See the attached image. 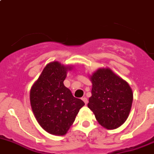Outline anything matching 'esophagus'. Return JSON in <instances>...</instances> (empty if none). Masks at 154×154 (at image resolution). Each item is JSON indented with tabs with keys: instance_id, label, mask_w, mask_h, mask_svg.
I'll return each instance as SVG.
<instances>
[{
	"instance_id": "34e87169",
	"label": "esophagus",
	"mask_w": 154,
	"mask_h": 154,
	"mask_svg": "<svg viewBox=\"0 0 154 154\" xmlns=\"http://www.w3.org/2000/svg\"><path fill=\"white\" fill-rule=\"evenodd\" d=\"M82 99V100H83L84 102L85 103V104H87L88 103V99H87L86 97H83Z\"/></svg>"
}]
</instances>
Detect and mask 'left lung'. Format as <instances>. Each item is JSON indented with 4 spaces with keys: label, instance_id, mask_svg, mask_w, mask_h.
<instances>
[{
    "label": "left lung",
    "instance_id": "obj_1",
    "mask_svg": "<svg viewBox=\"0 0 154 154\" xmlns=\"http://www.w3.org/2000/svg\"><path fill=\"white\" fill-rule=\"evenodd\" d=\"M92 96L88 107L96 120L107 130L116 129L128 118L132 107V89L108 67L99 68L91 75Z\"/></svg>",
    "mask_w": 154,
    "mask_h": 154
}]
</instances>
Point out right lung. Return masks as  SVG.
Wrapping results in <instances>:
<instances>
[{"instance_id":"add662e5","label":"right lung","mask_w":154,"mask_h":154,"mask_svg":"<svg viewBox=\"0 0 154 154\" xmlns=\"http://www.w3.org/2000/svg\"><path fill=\"white\" fill-rule=\"evenodd\" d=\"M72 67L58 61L49 63L30 89L33 114L43 129L53 135H65L85 105L64 85L67 72Z\"/></svg>"}]
</instances>
